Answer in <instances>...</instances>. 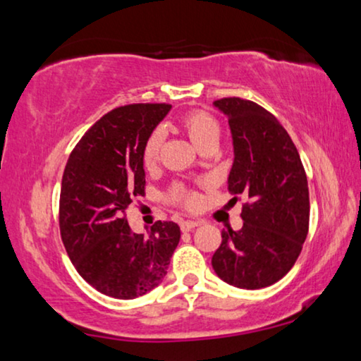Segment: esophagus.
<instances>
[{"instance_id": "34e87169", "label": "esophagus", "mask_w": 361, "mask_h": 361, "mask_svg": "<svg viewBox=\"0 0 361 361\" xmlns=\"http://www.w3.org/2000/svg\"><path fill=\"white\" fill-rule=\"evenodd\" d=\"M200 224H201V222H200V221H196V219L180 221V227H181V231H183V232H188V231L195 229V227H197Z\"/></svg>"}]
</instances>
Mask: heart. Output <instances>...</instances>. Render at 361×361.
<instances>
[{"mask_svg": "<svg viewBox=\"0 0 361 361\" xmlns=\"http://www.w3.org/2000/svg\"><path fill=\"white\" fill-rule=\"evenodd\" d=\"M183 129L186 130L188 137H190L192 144L196 145V149H204L209 144H217L221 139V128L217 124V121L202 111H192V113L186 114L181 121ZM165 134L164 130L157 129L150 134L149 139L145 142L144 147V164L145 166H152L157 164L160 157L161 145H164ZM173 201L180 202V204L186 207H195L197 206V196L192 191H188L185 188H175L173 190Z\"/></svg>", "mask_w": 361, "mask_h": 361, "instance_id": "1", "label": "heart"}]
</instances>
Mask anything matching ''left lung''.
I'll use <instances>...</instances> for the list:
<instances>
[{
	"instance_id": "left-lung-1",
	"label": "left lung",
	"mask_w": 361,
	"mask_h": 361,
	"mask_svg": "<svg viewBox=\"0 0 361 361\" xmlns=\"http://www.w3.org/2000/svg\"><path fill=\"white\" fill-rule=\"evenodd\" d=\"M233 147L231 195H245L240 231H222L212 268L222 281L260 289L280 281L301 253L309 231V188L301 157L275 116L253 101L224 98Z\"/></svg>"
}]
</instances>
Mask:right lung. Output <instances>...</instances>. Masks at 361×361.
<instances>
[{
    "label": "right lung",
    "instance_id": "1",
    "mask_svg": "<svg viewBox=\"0 0 361 361\" xmlns=\"http://www.w3.org/2000/svg\"><path fill=\"white\" fill-rule=\"evenodd\" d=\"M170 104H129L103 116L81 137L65 166L60 233L75 268L94 289L134 299L159 286L180 242L175 222L130 232L124 212L144 196V147Z\"/></svg>",
    "mask_w": 361,
    "mask_h": 361
}]
</instances>
